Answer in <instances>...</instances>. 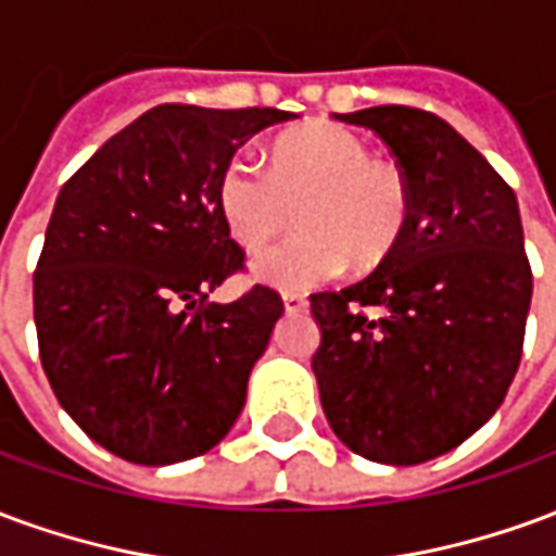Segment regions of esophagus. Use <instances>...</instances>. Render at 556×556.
Wrapping results in <instances>:
<instances>
[{"mask_svg":"<svg viewBox=\"0 0 556 556\" xmlns=\"http://www.w3.org/2000/svg\"><path fill=\"white\" fill-rule=\"evenodd\" d=\"M282 303H286V313H303V309H306V298L298 294V291H286V294H282Z\"/></svg>","mask_w":556,"mask_h":556,"instance_id":"obj_1","label":"esophagus"}]
</instances>
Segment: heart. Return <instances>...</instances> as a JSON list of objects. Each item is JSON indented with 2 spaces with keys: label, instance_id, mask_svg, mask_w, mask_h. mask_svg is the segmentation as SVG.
<instances>
[{
  "label": "heart",
  "instance_id": "heart-1",
  "mask_svg": "<svg viewBox=\"0 0 556 556\" xmlns=\"http://www.w3.org/2000/svg\"><path fill=\"white\" fill-rule=\"evenodd\" d=\"M298 206V235L253 262V279L270 289L303 291L337 279L349 258L375 267L393 253L410 217L408 181L375 163L357 134L339 125H306L279 137L267 166L235 154L217 178V207L247 253L277 238Z\"/></svg>",
  "mask_w": 556,
  "mask_h": 556
}]
</instances>
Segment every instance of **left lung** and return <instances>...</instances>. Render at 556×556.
Segmentation results:
<instances>
[{"label": "left lung", "instance_id": "obj_1", "mask_svg": "<svg viewBox=\"0 0 556 556\" xmlns=\"http://www.w3.org/2000/svg\"><path fill=\"white\" fill-rule=\"evenodd\" d=\"M337 118L393 151L410 217L369 277L309 298L318 396L351 453L422 465L482 429L518 372L533 294L518 199L438 115L369 106ZM361 305L386 313L369 319Z\"/></svg>", "mask_w": 556, "mask_h": 556}]
</instances>
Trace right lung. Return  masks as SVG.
<instances>
[{
	"label": "right lung",
	"mask_w": 556,
	"mask_h": 556,
	"mask_svg": "<svg viewBox=\"0 0 556 556\" xmlns=\"http://www.w3.org/2000/svg\"><path fill=\"white\" fill-rule=\"evenodd\" d=\"M282 110L163 103L91 154L55 199L35 267V327L59 405L134 465L214 450L247 402L282 301L255 286L207 301L241 270L217 178Z\"/></svg>",
	"instance_id": "right-lung-1"
}]
</instances>
